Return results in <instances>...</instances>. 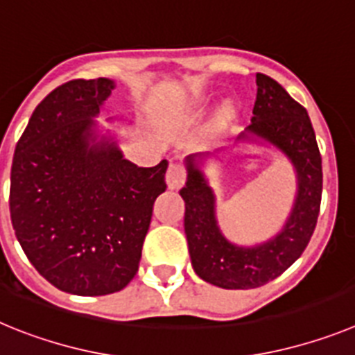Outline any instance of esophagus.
I'll return each instance as SVG.
<instances>
[{
  "instance_id": "esophagus-1",
  "label": "esophagus",
  "mask_w": 355,
  "mask_h": 355,
  "mask_svg": "<svg viewBox=\"0 0 355 355\" xmlns=\"http://www.w3.org/2000/svg\"><path fill=\"white\" fill-rule=\"evenodd\" d=\"M184 180H187V174H184V168L181 167L180 163H171L168 165V171L165 174V181H167V187L171 190H178L184 184Z\"/></svg>"
}]
</instances>
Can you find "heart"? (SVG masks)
Returning <instances> with one entry per match:
<instances>
[{
  "mask_svg": "<svg viewBox=\"0 0 355 355\" xmlns=\"http://www.w3.org/2000/svg\"><path fill=\"white\" fill-rule=\"evenodd\" d=\"M234 117H236V108H234L233 103L231 101L222 103L220 108L216 110V115H215L216 126L218 128L229 126V124L234 121Z\"/></svg>",
  "mask_w": 355,
  "mask_h": 355,
  "instance_id": "b5f03b06",
  "label": "heart"
}]
</instances>
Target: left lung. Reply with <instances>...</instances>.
Returning <instances> with one entry per match:
<instances>
[{
    "label": "left lung",
    "instance_id": "left-lung-1",
    "mask_svg": "<svg viewBox=\"0 0 355 355\" xmlns=\"http://www.w3.org/2000/svg\"><path fill=\"white\" fill-rule=\"evenodd\" d=\"M256 85L250 126L238 142L268 144L290 159L297 193L283 229L256 245H236L227 240L216 220L215 192L200 168L211 155L184 158L187 183L180 196L184 200L190 259L202 281L224 290L259 288L290 268L311 240L322 200V156L306 108L266 74L258 72Z\"/></svg>",
    "mask_w": 355,
    "mask_h": 355
}]
</instances>
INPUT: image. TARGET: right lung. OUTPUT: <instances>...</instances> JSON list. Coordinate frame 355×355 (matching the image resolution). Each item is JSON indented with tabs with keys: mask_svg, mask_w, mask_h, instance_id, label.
Masks as SVG:
<instances>
[{
	"mask_svg": "<svg viewBox=\"0 0 355 355\" xmlns=\"http://www.w3.org/2000/svg\"><path fill=\"white\" fill-rule=\"evenodd\" d=\"M115 89L72 80L44 97L14 153L10 216L30 263L81 297L121 291L135 277L167 159L137 167L94 117Z\"/></svg>",
	"mask_w": 355,
	"mask_h": 355,
	"instance_id": "add662e5",
	"label": "right lung"
}]
</instances>
